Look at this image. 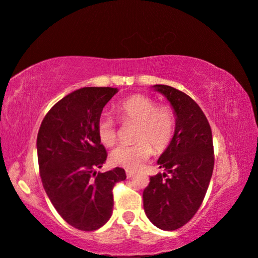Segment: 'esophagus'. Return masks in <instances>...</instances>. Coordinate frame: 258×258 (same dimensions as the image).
<instances>
[{"mask_svg":"<svg viewBox=\"0 0 258 258\" xmlns=\"http://www.w3.org/2000/svg\"><path fill=\"white\" fill-rule=\"evenodd\" d=\"M126 176H127V178H133L134 173L131 172V171H126Z\"/></svg>","mask_w":258,"mask_h":258,"instance_id":"obj_1","label":"esophagus"}]
</instances>
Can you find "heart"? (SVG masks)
<instances>
[{
    "mask_svg": "<svg viewBox=\"0 0 258 258\" xmlns=\"http://www.w3.org/2000/svg\"><path fill=\"white\" fill-rule=\"evenodd\" d=\"M118 118L123 123H135L132 146H119L111 152L113 165L128 171H135L150 158L152 147L163 151L168 147L175 134L176 119L171 108L157 107V102L143 94H134L120 101L116 107ZM98 137L104 146L111 147L117 141L116 125L109 116H102L98 121Z\"/></svg>",
    "mask_w": 258,
    "mask_h": 258,
    "instance_id": "obj_1",
    "label": "heart"
}]
</instances>
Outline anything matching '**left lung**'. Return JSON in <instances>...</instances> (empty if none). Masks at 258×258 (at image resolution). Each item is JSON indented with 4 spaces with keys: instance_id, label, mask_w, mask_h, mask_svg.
<instances>
[{
    "instance_id": "1",
    "label": "left lung",
    "mask_w": 258,
    "mask_h": 258,
    "mask_svg": "<svg viewBox=\"0 0 258 258\" xmlns=\"http://www.w3.org/2000/svg\"><path fill=\"white\" fill-rule=\"evenodd\" d=\"M151 87L171 103L176 127L157 161L165 172L151 176L143 191V208L157 228L173 231L194 217L206 195L214 168L212 130L189 95L168 85Z\"/></svg>"
}]
</instances>
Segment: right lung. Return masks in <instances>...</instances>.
I'll return each mask as SVG.
<instances>
[{
    "mask_svg": "<svg viewBox=\"0 0 258 258\" xmlns=\"http://www.w3.org/2000/svg\"><path fill=\"white\" fill-rule=\"evenodd\" d=\"M117 92L113 87L74 91L50 109L37 134L43 187L60 216L82 231L107 223L112 214V187L126 178L120 167L97 172L107 159L98 121Z\"/></svg>",
    "mask_w": 258,
    "mask_h": 258,
    "instance_id": "1",
    "label": "right lung"
}]
</instances>
